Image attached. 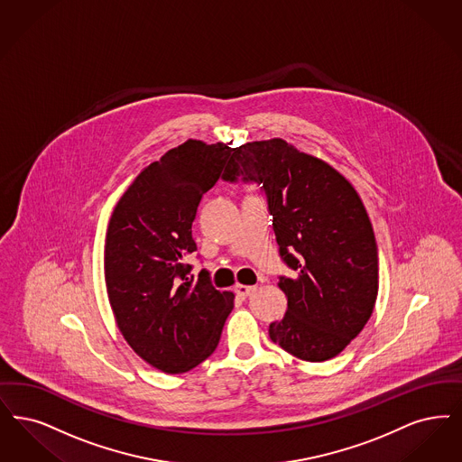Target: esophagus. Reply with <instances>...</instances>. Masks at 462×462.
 <instances>
[{
  "label": "esophagus",
  "mask_w": 462,
  "mask_h": 462,
  "mask_svg": "<svg viewBox=\"0 0 462 462\" xmlns=\"http://www.w3.org/2000/svg\"><path fill=\"white\" fill-rule=\"evenodd\" d=\"M254 291H256L254 285H240V283L236 285V294H237L240 299H247Z\"/></svg>",
  "instance_id": "obj_1"
}]
</instances>
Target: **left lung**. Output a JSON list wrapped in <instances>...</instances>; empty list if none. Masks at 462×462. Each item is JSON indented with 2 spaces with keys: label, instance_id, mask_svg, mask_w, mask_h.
Listing matches in <instances>:
<instances>
[{
  "label": "left lung",
  "instance_id": "8db88e82",
  "mask_svg": "<svg viewBox=\"0 0 462 462\" xmlns=\"http://www.w3.org/2000/svg\"><path fill=\"white\" fill-rule=\"evenodd\" d=\"M256 182L273 217L287 313L270 338L302 361L344 351L368 323L378 296V249L366 208L335 168L283 139L236 149L226 182Z\"/></svg>",
  "mask_w": 462,
  "mask_h": 462
}]
</instances>
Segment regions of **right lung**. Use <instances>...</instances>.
<instances>
[{"label":"right lung","instance_id":"obj_1","mask_svg":"<svg viewBox=\"0 0 462 462\" xmlns=\"http://www.w3.org/2000/svg\"><path fill=\"white\" fill-rule=\"evenodd\" d=\"M237 148L189 139L144 168L115 206L105 244L111 310L137 356L168 374L196 368L222 335L234 294L220 292L201 270L192 222L198 206Z\"/></svg>","mask_w":462,"mask_h":462}]
</instances>
